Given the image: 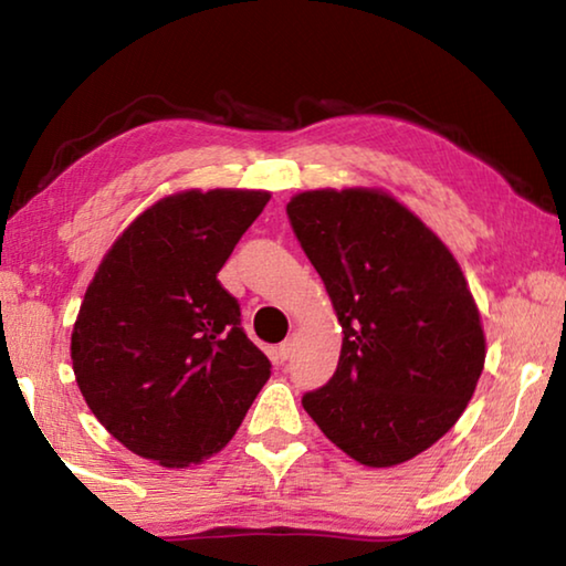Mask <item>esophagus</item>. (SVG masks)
Segmentation results:
<instances>
[{
    "instance_id": "34e87169",
    "label": "esophagus",
    "mask_w": 566,
    "mask_h": 566,
    "mask_svg": "<svg viewBox=\"0 0 566 566\" xmlns=\"http://www.w3.org/2000/svg\"><path fill=\"white\" fill-rule=\"evenodd\" d=\"M294 354V339H286L280 344V359H290Z\"/></svg>"
}]
</instances>
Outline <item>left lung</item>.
<instances>
[{"label": "left lung", "instance_id": "obj_1", "mask_svg": "<svg viewBox=\"0 0 566 566\" xmlns=\"http://www.w3.org/2000/svg\"><path fill=\"white\" fill-rule=\"evenodd\" d=\"M286 217L344 332L337 371L302 407L359 464L407 462L454 427L484 369L464 274L385 191H302Z\"/></svg>", "mask_w": 566, "mask_h": 566}]
</instances>
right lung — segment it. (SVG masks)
<instances>
[{
    "label": "right lung",
    "mask_w": 566,
    "mask_h": 566,
    "mask_svg": "<svg viewBox=\"0 0 566 566\" xmlns=\"http://www.w3.org/2000/svg\"><path fill=\"white\" fill-rule=\"evenodd\" d=\"M270 191L165 197L112 244L72 332L92 415L129 452L189 467L219 452L272 375L217 274Z\"/></svg>",
    "instance_id": "1"
}]
</instances>
